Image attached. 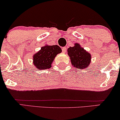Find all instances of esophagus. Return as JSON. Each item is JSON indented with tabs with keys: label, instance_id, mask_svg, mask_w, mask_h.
<instances>
[{
	"label": "esophagus",
	"instance_id": "34e87169",
	"mask_svg": "<svg viewBox=\"0 0 120 120\" xmlns=\"http://www.w3.org/2000/svg\"><path fill=\"white\" fill-rule=\"evenodd\" d=\"M62 52L63 53H65L67 51V48L66 47H64L62 48Z\"/></svg>",
	"mask_w": 120,
	"mask_h": 120
}]
</instances>
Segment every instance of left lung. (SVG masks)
I'll return each mask as SVG.
<instances>
[{"label":"left lung","instance_id":"left-lung-1","mask_svg":"<svg viewBox=\"0 0 120 120\" xmlns=\"http://www.w3.org/2000/svg\"><path fill=\"white\" fill-rule=\"evenodd\" d=\"M68 54L74 67L84 69L89 66L91 60L90 54L81 47L78 43H75L74 47L68 48Z\"/></svg>","mask_w":120,"mask_h":120}]
</instances>
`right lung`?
I'll return each mask as SVG.
<instances>
[{
	"instance_id": "add662e5",
	"label": "right lung",
	"mask_w": 120,
	"mask_h": 120,
	"mask_svg": "<svg viewBox=\"0 0 120 120\" xmlns=\"http://www.w3.org/2000/svg\"><path fill=\"white\" fill-rule=\"evenodd\" d=\"M61 52V49L57 45H46L42 47L41 50L34 54V64L38 69L43 70L49 68L56 56Z\"/></svg>"
}]
</instances>
